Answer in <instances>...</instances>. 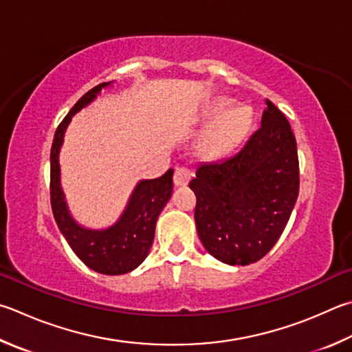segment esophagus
<instances>
[{
    "instance_id": "1",
    "label": "esophagus",
    "mask_w": 352,
    "mask_h": 352,
    "mask_svg": "<svg viewBox=\"0 0 352 352\" xmlns=\"http://www.w3.org/2000/svg\"><path fill=\"white\" fill-rule=\"evenodd\" d=\"M192 177H194L192 169H189L188 166H178V168L174 170L175 186H186Z\"/></svg>"
}]
</instances>
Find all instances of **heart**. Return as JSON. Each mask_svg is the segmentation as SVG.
Instances as JSON below:
<instances>
[{
  "mask_svg": "<svg viewBox=\"0 0 352 352\" xmlns=\"http://www.w3.org/2000/svg\"><path fill=\"white\" fill-rule=\"evenodd\" d=\"M229 106L228 101H219L214 106V115H219ZM249 123H251V117H249V112L243 107L239 109H234L220 117L215 123L209 127V131L204 133L203 144L209 152L212 154H219L231 148L239 140L245 135L248 131Z\"/></svg>",
  "mask_w": 352,
  "mask_h": 352,
  "instance_id": "heart-1",
  "label": "heart"
}]
</instances>
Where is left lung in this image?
Instances as JSON below:
<instances>
[{
	"instance_id": "obj_1",
	"label": "left lung",
	"mask_w": 352,
	"mask_h": 352,
	"mask_svg": "<svg viewBox=\"0 0 352 352\" xmlns=\"http://www.w3.org/2000/svg\"><path fill=\"white\" fill-rule=\"evenodd\" d=\"M261 124L220 162L201 163L189 188L206 251L228 265L263 258L285 231L300 188L297 143L285 113L266 100Z\"/></svg>"
}]
</instances>
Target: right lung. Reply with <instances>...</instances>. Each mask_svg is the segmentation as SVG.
Returning a JSON list of instances; mask_svg holds the SVG:
<instances>
[{"label":"right lung","instance_id":"obj_1","mask_svg":"<svg viewBox=\"0 0 352 352\" xmlns=\"http://www.w3.org/2000/svg\"><path fill=\"white\" fill-rule=\"evenodd\" d=\"M106 85L109 82L95 86L82 95L56 127L50 149V204L61 234L82 263L100 274L120 276L133 271L148 257L149 248L154 241L157 219L172 195L174 170L169 169L155 180L140 182L124 214L106 231H89L72 220L60 188L58 152L72 115L91 103Z\"/></svg>","mask_w":352,"mask_h":352}]
</instances>
